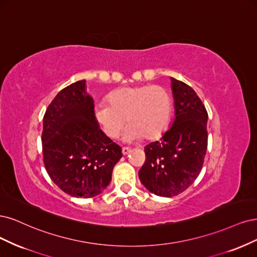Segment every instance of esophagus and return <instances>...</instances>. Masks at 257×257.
Segmentation results:
<instances>
[{
  "label": "esophagus",
  "instance_id": "obj_1",
  "mask_svg": "<svg viewBox=\"0 0 257 257\" xmlns=\"http://www.w3.org/2000/svg\"><path fill=\"white\" fill-rule=\"evenodd\" d=\"M130 152H131V148H129V147H122L121 153H122V155H123V156L128 155Z\"/></svg>",
  "mask_w": 257,
  "mask_h": 257
}]
</instances>
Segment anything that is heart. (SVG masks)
<instances>
[{
    "label": "heart",
    "instance_id": "b5f03b06",
    "mask_svg": "<svg viewBox=\"0 0 257 257\" xmlns=\"http://www.w3.org/2000/svg\"><path fill=\"white\" fill-rule=\"evenodd\" d=\"M172 101L168 90L159 85L129 86L115 89L107 96V103H99L93 115L103 134L116 138L125 125L122 139L126 142L154 140L169 125Z\"/></svg>",
    "mask_w": 257,
    "mask_h": 257
}]
</instances>
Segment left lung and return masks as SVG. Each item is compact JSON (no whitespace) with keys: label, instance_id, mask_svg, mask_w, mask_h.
Instances as JSON below:
<instances>
[{"label":"left lung","instance_id":"8db88e82","mask_svg":"<svg viewBox=\"0 0 257 257\" xmlns=\"http://www.w3.org/2000/svg\"><path fill=\"white\" fill-rule=\"evenodd\" d=\"M174 118L159 141L145 146L146 160L139 171L148 191L163 197L184 192L201 173L207 151L208 114L194 89L171 78Z\"/></svg>","mask_w":257,"mask_h":257}]
</instances>
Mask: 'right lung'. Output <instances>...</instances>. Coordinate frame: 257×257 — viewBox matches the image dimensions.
<instances>
[{
	"label": "right lung",
	"mask_w": 257,
	"mask_h": 257,
	"mask_svg": "<svg viewBox=\"0 0 257 257\" xmlns=\"http://www.w3.org/2000/svg\"><path fill=\"white\" fill-rule=\"evenodd\" d=\"M86 81L65 87L49 104L41 135L45 168L53 183L74 197H94L110 184L121 148L94 119Z\"/></svg>",
	"instance_id": "right-lung-1"
}]
</instances>
